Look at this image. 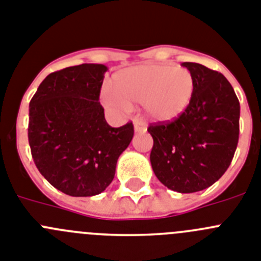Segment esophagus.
Masks as SVG:
<instances>
[{
	"mask_svg": "<svg viewBox=\"0 0 261 261\" xmlns=\"http://www.w3.org/2000/svg\"><path fill=\"white\" fill-rule=\"evenodd\" d=\"M134 130L135 133H144L147 131V127H145V123L139 118L134 119Z\"/></svg>",
	"mask_w": 261,
	"mask_h": 261,
	"instance_id": "1",
	"label": "esophagus"
}]
</instances>
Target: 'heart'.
<instances>
[{"label":"heart","instance_id":"b5f03b06","mask_svg":"<svg viewBox=\"0 0 261 261\" xmlns=\"http://www.w3.org/2000/svg\"><path fill=\"white\" fill-rule=\"evenodd\" d=\"M112 87L113 91H102L107 107L127 110L130 102H144L152 119L169 122L178 118L191 102L194 78L187 69L149 63L117 71Z\"/></svg>","mask_w":261,"mask_h":261}]
</instances>
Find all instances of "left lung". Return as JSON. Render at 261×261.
Returning <instances> with one entry per match:
<instances>
[{
	"instance_id": "1",
	"label": "left lung",
	"mask_w": 261,
	"mask_h": 261,
	"mask_svg": "<svg viewBox=\"0 0 261 261\" xmlns=\"http://www.w3.org/2000/svg\"><path fill=\"white\" fill-rule=\"evenodd\" d=\"M194 78L187 109L171 122L151 123V165L164 186L180 194L212 186L229 168L239 139L238 97L221 72L183 62Z\"/></svg>"
}]
</instances>
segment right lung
<instances>
[{"label": "right lung", "instance_id": "add662e5", "mask_svg": "<svg viewBox=\"0 0 261 261\" xmlns=\"http://www.w3.org/2000/svg\"><path fill=\"white\" fill-rule=\"evenodd\" d=\"M107 70L83 63L51 72L30 101L28 143L35 165L70 196L101 194L134 136L133 122L112 127L105 121L98 98Z\"/></svg>", "mask_w": 261, "mask_h": 261}]
</instances>
